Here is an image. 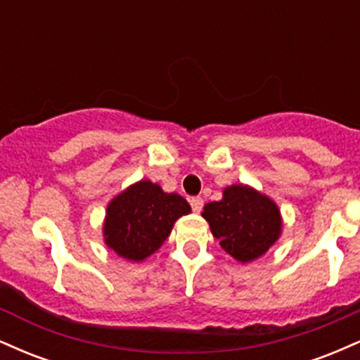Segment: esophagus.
Listing matches in <instances>:
<instances>
[{
  "mask_svg": "<svg viewBox=\"0 0 360 360\" xmlns=\"http://www.w3.org/2000/svg\"><path fill=\"white\" fill-rule=\"evenodd\" d=\"M191 208H193L194 213H200L201 210H203V200H201V198H193Z\"/></svg>",
  "mask_w": 360,
  "mask_h": 360,
  "instance_id": "esophagus-1",
  "label": "esophagus"
}]
</instances>
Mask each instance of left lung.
<instances>
[{"instance_id":"8db88e82","label":"left lung","mask_w":360,"mask_h":360,"mask_svg":"<svg viewBox=\"0 0 360 360\" xmlns=\"http://www.w3.org/2000/svg\"><path fill=\"white\" fill-rule=\"evenodd\" d=\"M201 217L221 249L242 264L262 257L283 233L279 206L249 184L226 186L221 200L206 203Z\"/></svg>"}]
</instances>
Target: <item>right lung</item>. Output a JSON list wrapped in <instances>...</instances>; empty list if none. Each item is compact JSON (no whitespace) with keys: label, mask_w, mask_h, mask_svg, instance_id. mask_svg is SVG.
Instances as JSON below:
<instances>
[{"label":"right lung","mask_w":360,"mask_h":360,"mask_svg":"<svg viewBox=\"0 0 360 360\" xmlns=\"http://www.w3.org/2000/svg\"><path fill=\"white\" fill-rule=\"evenodd\" d=\"M189 213L191 206L183 196L140 179L106 206L103 238L118 257L142 262L162 247L174 223Z\"/></svg>","instance_id":"right-lung-1"}]
</instances>
